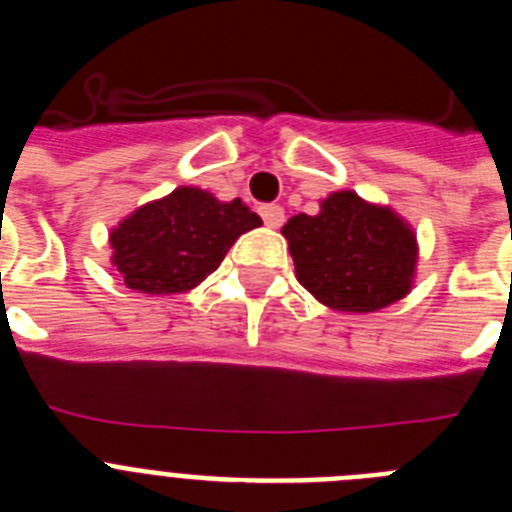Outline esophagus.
<instances>
[{
	"label": "esophagus",
	"instance_id": "34e87169",
	"mask_svg": "<svg viewBox=\"0 0 512 512\" xmlns=\"http://www.w3.org/2000/svg\"><path fill=\"white\" fill-rule=\"evenodd\" d=\"M261 217H264L266 228H279L284 223V210L279 205L261 207Z\"/></svg>",
	"mask_w": 512,
	"mask_h": 512
}]
</instances>
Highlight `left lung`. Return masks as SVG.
Returning a JSON list of instances; mask_svg holds the SVG:
<instances>
[{
  "mask_svg": "<svg viewBox=\"0 0 512 512\" xmlns=\"http://www.w3.org/2000/svg\"><path fill=\"white\" fill-rule=\"evenodd\" d=\"M297 282L338 312H377L413 289L415 233L392 207L351 189L328 194L318 215L289 217L282 228Z\"/></svg>",
  "mask_w": 512,
  "mask_h": 512,
  "instance_id": "8db88e82",
  "label": "left lung"
}]
</instances>
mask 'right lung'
<instances>
[{
	"mask_svg": "<svg viewBox=\"0 0 512 512\" xmlns=\"http://www.w3.org/2000/svg\"><path fill=\"white\" fill-rule=\"evenodd\" d=\"M259 225L261 217L241 200L220 202L205 189L176 187L112 228V266L143 295L187 292L220 266L243 233Z\"/></svg>",
	"mask_w": 512,
	"mask_h": 512,
	"instance_id": "obj_1",
	"label": "right lung"
}]
</instances>
